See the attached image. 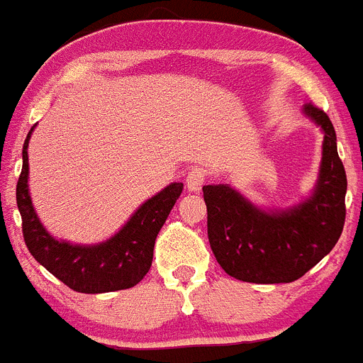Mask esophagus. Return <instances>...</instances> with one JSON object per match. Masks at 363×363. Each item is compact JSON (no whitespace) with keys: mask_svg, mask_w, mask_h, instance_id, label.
Masks as SVG:
<instances>
[{"mask_svg":"<svg viewBox=\"0 0 363 363\" xmlns=\"http://www.w3.org/2000/svg\"><path fill=\"white\" fill-rule=\"evenodd\" d=\"M206 181V170L201 166H195L186 175V186H188V191L199 193L202 189V184Z\"/></svg>","mask_w":363,"mask_h":363,"instance_id":"obj_1","label":"esophagus"}]
</instances>
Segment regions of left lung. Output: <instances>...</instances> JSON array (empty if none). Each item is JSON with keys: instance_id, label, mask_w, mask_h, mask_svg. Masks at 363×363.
<instances>
[{"instance_id": "8db88e82", "label": "left lung", "mask_w": 363, "mask_h": 363, "mask_svg": "<svg viewBox=\"0 0 363 363\" xmlns=\"http://www.w3.org/2000/svg\"><path fill=\"white\" fill-rule=\"evenodd\" d=\"M304 118L323 130V157L310 195L289 208L263 209L231 184L202 188L208 206V236L216 262L247 283H292L330 254L345 220L344 164L337 134L324 111L311 104Z\"/></svg>"}]
</instances>
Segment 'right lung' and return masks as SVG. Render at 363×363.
<instances>
[{"mask_svg": "<svg viewBox=\"0 0 363 363\" xmlns=\"http://www.w3.org/2000/svg\"><path fill=\"white\" fill-rule=\"evenodd\" d=\"M33 128L35 125L23 145V170L16 189L23 236L30 254L74 292L105 294L132 289L150 270L155 238L181 197L182 182H172L145 201L120 231L104 242L87 245L57 240L43 225L30 197L28 143Z\"/></svg>", "mask_w": 363, "mask_h": 363, "instance_id": "obj_1", "label": "right lung"}]
</instances>
